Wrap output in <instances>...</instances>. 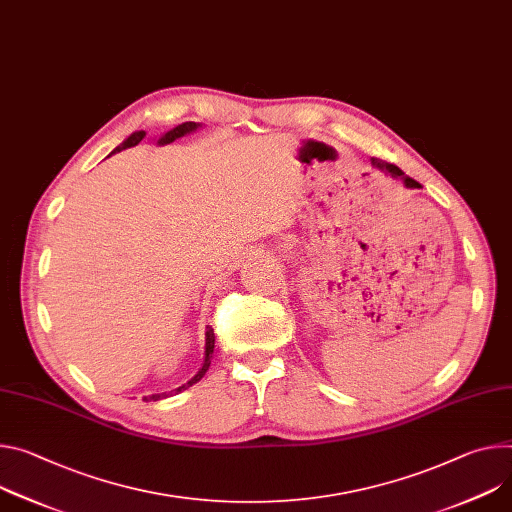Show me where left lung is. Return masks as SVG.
Segmentation results:
<instances>
[{
    "label": "left lung",
    "mask_w": 512,
    "mask_h": 512,
    "mask_svg": "<svg viewBox=\"0 0 512 512\" xmlns=\"http://www.w3.org/2000/svg\"><path fill=\"white\" fill-rule=\"evenodd\" d=\"M371 165H376L378 169H382V171L390 173L394 179H402L406 188H418V181H414L412 177L404 175V171H402V169H398V167H396V165H392V163H386V161H382V159H371Z\"/></svg>",
    "instance_id": "obj_1"
}]
</instances>
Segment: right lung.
<instances>
[{
  "label": "right lung",
  "mask_w": 512,
  "mask_h": 512,
  "mask_svg": "<svg viewBox=\"0 0 512 512\" xmlns=\"http://www.w3.org/2000/svg\"><path fill=\"white\" fill-rule=\"evenodd\" d=\"M200 124H196V122H183V124H179V126H175L173 130H169V132H165L159 141H157V145H169V143H173L175 138H181V136H185V134H190V132H194L196 128H198ZM147 136V132L145 130H138V132H132L126 141L120 145V147H116V151H122V149H130V147H134V145H138L143 141V138ZM114 151V153H116ZM212 353H214V331L208 327L206 329V351H204V363H202V367H200V371L198 374L188 382V384H183V386H179L177 390H173L175 394L177 392H181V390H185V388H190V386H194L196 382H200L202 378H204V374L208 371V367H210V361H212ZM167 394H153V396H145L143 400H147V402H157V400H161V398H165Z\"/></svg>",
  "instance_id": "right-lung-1"
}]
</instances>
